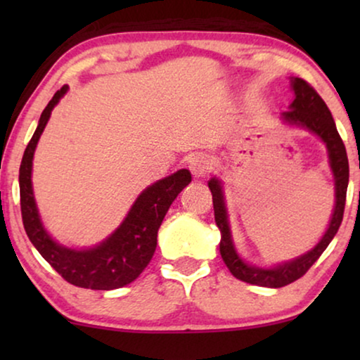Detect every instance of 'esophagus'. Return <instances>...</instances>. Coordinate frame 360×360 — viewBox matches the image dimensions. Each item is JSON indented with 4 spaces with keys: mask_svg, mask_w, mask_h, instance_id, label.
Wrapping results in <instances>:
<instances>
[{
    "mask_svg": "<svg viewBox=\"0 0 360 360\" xmlns=\"http://www.w3.org/2000/svg\"><path fill=\"white\" fill-rule=\"evenodd\" d=\"M188 169L195 179H201L208 172V160L201 154H191L188 157Z\"/></svg>",
    "mask_w": 360,
    "mask_h": 360,
    "instance_id": "1",
    "label": "esophagus"
}]
</instances>
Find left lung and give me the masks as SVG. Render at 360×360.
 <instances>
[{"instance_id":"8db88e82","label":"left lung","mask_w":360,"mask_h":360,"mask_svg":"<svg viewBox=\"0 0 360 360\" xmlns=\"http://www.w3.org/2000/svg\"><path fill=\"white\" fill-rule=\"evenodd\" d=\"M290 86L295 93L293 101L290 103L288 111L282 112L280 120L282 124L292 127H302L318 136L328 150L329 169L334 176V208L331 219H329L328 229L324 231L318 244L307 252L298 255L287 262L260 267L245 260L236 249L233 233H231L228 206H226L223 181L213 176L208 181V186L213 193V208L214 221L219 228L221 243L219 252L224 264L228 265L229 272L236 278L243 280L245 283L259 285V287L280 288L285 285L295 282L308 272V269L316 262L319 255L324 252L334 236H336L339 226L342 223L344 205H346V193L349 184V162L344 142L336 129V122L333 120L331 111L323 101V98L308 85L303 78L292 77Z\"/></svg>"}]
</instances>
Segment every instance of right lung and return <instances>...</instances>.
I'll use <instances>...</instances> for the list:
<instances>
[{"label":"right lung","mask_w":360,"mask_h":360,"mask_svg":"<svg viewBox=\"0 0 360 360\" xmlns=\"http://www.w3.org/2000/svg\"><path fill=\"white\" fill-rule=\"evenodd\" d=\"M68 91V85L58 90L42 111L37 129L24 150L19 167V193L26 234L39 254L67 280L68 283L91 290H115L134 282L150 262L157 248V233L170 205L191 181L190 170H176L165 179L142 190L122 223L100 244L86 249H72L57 243L39 214L32 188V160L37 142L46 129L57 103Z\"/></svg>","instance_id":"obj_1"}]
</instances>
